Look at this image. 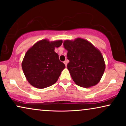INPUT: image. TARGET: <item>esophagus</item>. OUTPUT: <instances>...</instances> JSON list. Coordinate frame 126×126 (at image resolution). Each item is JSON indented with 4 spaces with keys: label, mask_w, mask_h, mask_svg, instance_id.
Here are the masks:
<instances>
[{
    "label": "esophagus",
    "mask_w": 126,
    "mask_h": 126,
    "mask_svg": "<svg viewBox=\"0 0 126 126\" xmlns=\"http://www.w3.org/2000/svg\"><path fill=\"white\" fill-rule=\"evenodd\" d=\"M67 63H68L67 60H65V61L64 62V64H65V66H66V67H67Z\"/></svg>",
    "instance_id": "1"
}]
</instances>
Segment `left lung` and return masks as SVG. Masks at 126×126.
<instances>
[{"label": "left lung", "instance_id": "8db88e82", "mask_svg": "<svg viewBox=\"0 0 126 126\" xmlns=\"http://www.w3.org/2000/svg\"><path fill=\"white\" fill-rule=\"evenodd\" d=\"M63 46L67 50L70 62L67 69L75 84L83 88L95 86L100 82L105 69L101 52L88 40L77 38L67 40Z\"/></svg>", "mask_w": 126, "mask_h": 126}]
</instances>
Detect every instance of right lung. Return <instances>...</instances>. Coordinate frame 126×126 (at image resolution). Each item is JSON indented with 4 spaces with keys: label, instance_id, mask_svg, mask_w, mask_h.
Here are the masks:
<instances>
[{
    "label": "right lung",
    "instance_id": "right-lung-1",
    "mask_svg": "<svg viewBox=\"0 0 126 126\" xmlns=\"http://www.w3.org/2000/svg\"><path fill=\"white\" fill-rule=\"evenodd\" d=\"M62 42V40H41L25 53L22 68L26 79L33 86L44 89L56 82L66 67L55 52V48L59 47Z\"/></svg>",
    "mask_w": 126,
    "mask_h": 126
}]
</instances>
